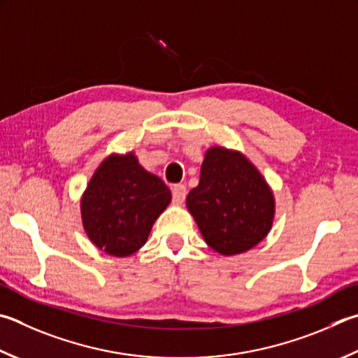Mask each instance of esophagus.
Instances as JSON below:
<instances>
[{
    "label": "esophagus",
    "mask_w": 358,
    "mask_h": 358,
    "mask_svg": "<svg viewBox=\"0 0 358 358\" xmlns=\"http://www.w3.org/2000/svg\"><path fill=\"white\" fill-rule=\"evenodd\" d=\"M172 197L177 205H181L186 199V186L185 185H175L172 187Z\"/></svg>",
    "instance_id": "1"
}]
</instances>
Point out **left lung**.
Segmentation results:
<instances>
[{
  "label": "left lung",
  "mask_w": 358,
  "mask_h": 358,
  "mask_svg": "<svg viewBox=\"0 0 358 358\" xmlns=\"http://www.w3.org/2000/svg\"><path fill=\"white\" fill-rule=\"evenodd\" d=\"M186 206L205 243L225 257L262 243L275 214L268 181L241 152L225 147L206 150L199 186L187 194Z\"/></svg>",
  "instance_id": "left-lung-1"
}]
</instances>
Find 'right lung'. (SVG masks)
I'll list each match as a JSON object with an SVG mask.
<instances>
[{
  "mask_svg": "<svg viewBox=\"0 0 358 358\" xmlns=\"http://www.w3.org/2000/svg\"><path fill=\"white\" fill-rule=\"evenodd\" d=\"M172 200L171 189L147 172L133 152L109 155L81 197L90 243L113 257H129L147 243L155 220Z\"/></svg>",
  "mask_w": 358,
  "mask_h": 358,
  "instance_id": "obj_1",
  "label": "right lung"
}]
</instances>
